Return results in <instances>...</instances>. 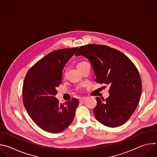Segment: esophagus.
<instances>
[{"label":"esophagus","instance_id":"1","mask_svg":"<svg viewBox=\"0 0 157 157\" xmlns=\"http://www.w3.org/2000/svg\"><path fill=\"white\" fill-rule=\"evenodd\" d=\"M85 99H86V98H85V97L81 98H80V99H79V102H83Z\"/></svg>","mask_w":157,"mask_h":157}]
</instances>
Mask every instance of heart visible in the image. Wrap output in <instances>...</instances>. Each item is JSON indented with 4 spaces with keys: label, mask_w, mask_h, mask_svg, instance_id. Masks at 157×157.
<instances>
[{
    "label": "heart",
    "mask_w": 157,
    "mask_h": 157,
    "mask_svg": "<svg viewBox=\"0 0 157 157\" xmlns=\"http://www.w3.org/2000/svg\"><path fill=\"white\" fill-rule=\"evenodd\" d=\"M87 63V62H86V61H84L79 62V63L78 64V65H77V66H78V68H79L80 66H81L82 65H83L84 64H85V63Z\"/></svg>",
    "instance_id": "heart-1"
}]
</instances>
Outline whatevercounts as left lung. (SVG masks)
<instances>
[{"instance_id":"left-lung-1","label":"left lung","mask_w":157,"mask_h":157,"mask_svg":"<svg viewBox=\"0 0 157 157\" xmlns=\"http://www.w3.org/2000/svg\"><path fill=\"white\" fill-rule=\"evenodd\" d=\"M75 55L84 56L91 63L96 82L110 86L108 98H96V119L109 127L124 124L135 111L142 93V81L135 64L123 53L103 44L81 46Z\"/></svg>"}]
</instances>
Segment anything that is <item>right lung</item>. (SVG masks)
<instances>
[{"instance_id":"obj_1","label":"right lung","mask_w":157,"mask_h":157,"mask_svg":"<svg viewBox=\"0 0 157 157\" xmlns=\"http://www.w3.org/2000/svg\"><path fill=\"white\" fill-rule=\"evenodd\" d=\"M78 47L53 51L28 71L23 85L24 105L33 121L41 129L59 133L72 122L79 101L60 104L55 98L62 81V70Z\"/></svg>"}]
</instances>
